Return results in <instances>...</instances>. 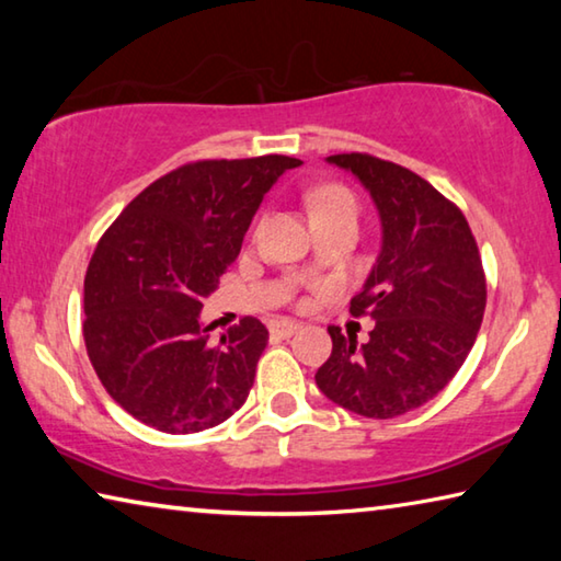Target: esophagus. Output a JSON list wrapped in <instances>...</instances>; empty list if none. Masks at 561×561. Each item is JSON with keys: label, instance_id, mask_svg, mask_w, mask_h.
Instances as JSON below:
<instances>
[{"label": "esophagus", "instance_id": "1", "mask_svg": "<svg viewBox=\"0 0 561 561\" xmlns=\"http://www.w3.org/2000/svg\"><path fill=\"white\" fill-rule=\"evenodd\" d=\"M270 331H272V336H277V339H289L291 334H297L299 324L291 319H279V321H272Z\"/></svg>", "mask_w": 561, "mask_h": 561}]
</instances>
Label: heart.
<instances>
[{
  "instance_id": "b5f03b06",
  "label": "heart",
  "mask_w": 561,
  "mask_h": 561,
  "mask_svg": "<svg viewBox=\"0 0 561 561\" xmlns=\"http://www.w3.org/2000/svg\"><path fill=\"white\" fill-rule=\"evenodd\" d=\"M307 205H309L311 220L314 222L331 220V217H344V215L358 217L356 195L339 183H329L311 190L307 195Z\"/></svg>"
}]
</instances>
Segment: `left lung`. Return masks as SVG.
<instances>
[{"mask_svg":"<svg viewBox=\"0 0 561 561\" xmlns=\"http://www.w3.org/2000/svg\"><path fill=\"white\" fill-rule=\"evenodd\" d=\"M327 160L371 193L383 237L348 309L376 324L366 344L329 327L334 346L317 386L351 413L396 417L438 396L478 339L488 301L478 242L460 207L413 170L368 153Z\"/></svg>","mask_w":561,"mask_h":561,"instance_id":"1","label":"left lung"}]
</instances>
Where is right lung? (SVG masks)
Returning <instances> with one entry per match:
<instances>
[{
  "label": "right lung",
  "mask_w": 561,
  "mask_h": 561,
  "mask_svg": "<svg viewBox=\"0 0 561 561\" xmlns=\"http://www.w3.org/2000/svg\"><path fill=\"white\" fill-rule=\"evenodd\" d=\"M301 160H197L150 183L93 250L83 341L123 411L163 433H201L250 396L270 331L244 317L210 344L201 324L262 197Z\"/></svg>",
  "instance_id": "1"
}]
</instances>
